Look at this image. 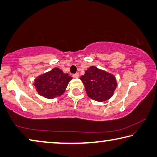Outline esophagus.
<instances>
[{"label": "esophagus", "instance_id": "esophagus-1", "mask_svg": "<svg viewBox=\"0 0 157 157\" xmlns=\"http://www.w3.org/2000/svg\"><path fill=\"white\" fill-rule=\"evenodd\" d=\"M73 78H79V74L78 73H75L73 75Z\"/></svg>", "mask_w": 157, "mask_h": 157}]
</instances>
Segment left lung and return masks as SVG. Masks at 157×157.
<instances>
[{"label": "left lung", "mask_w": 157, "mask_h": 157, "mask_svg": "<svg viewBox=\"0 0 157 157\" xmlns=\"http://www.w3.org/2000/svg\"><path fill=\"white\" fill-rule=\"evenodd\" d=\"M84 84L86 94L91 99L105 102L113 96L117 86L113 74L91 66L79 78Z\"/></svg>", "instance_id": "left-lung-1"}]
</instances>
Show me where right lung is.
<instances>
[{
  "instance_id": "right-lung-1",
  "label": "right lung",
  "mask_w": 157,
  "mask_h": 157,
  "mask_svg": "<svg viewBox=\"0 0 157 157\" xmlns=\"http://www.w3.org/2000/svg\"><path fill=\"white\" fill-rule=\"evenodd\" d=\"M72 79V77L63 73L59 68H54L37 76L33 85L39 95L48 99H52L65 92L68 84Z\"/></svg>"
}]
</instances>
